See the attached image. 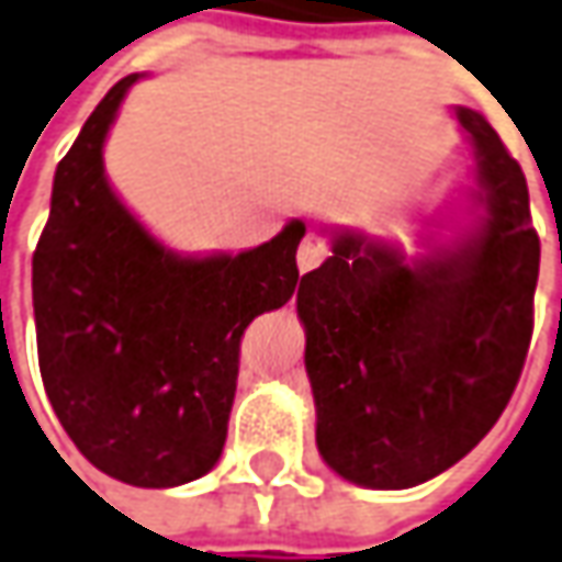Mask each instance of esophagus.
Wrapping results in <instances>:
<instances>
[{
  "label": "esophagus",
  "instance_id": "1",
  "mask_svg": "<svg viewBox=\"0 0 562 562\" xmlns=\"http://www.w3.org/2000/svg\"><path fill=\"white\" fill-rule=\"evenodd\" d=\"M326 255H329V243L319 233H307L301 239V246H297V267H301V273H307L313 267L323 265Z\"/></svg>",
  "mask_w": 562,
  "mask_h": 562
}]
</instances>
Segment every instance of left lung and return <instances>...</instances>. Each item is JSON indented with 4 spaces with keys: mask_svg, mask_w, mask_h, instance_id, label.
I'll return each instance as SVG.
<instances>
[{
    "mask_svg": "<svg viewBox=\"0 0 562 562\" xmlns=\"http://www.w3.org/2000/svg\"><path fill=\"white\" fill-rule=\"evenodd\" d=\"M456 116L476 156L480 227L415 265L338 231L297 289L319 456L369 490H409L468 456L505 412L532 341L541 243L526 175L480 113Z\"/></svg>",
    "mask_w": 562,
    "mask_h": 562,
    "instance_id": "obj_1",
    "label": "left lung"
}]
</instances>
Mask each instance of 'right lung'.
Returning a JSON list of instances; mask_svg holds the SVG:
<instances>
[{"label":"right lung","mask_w":562,"mask_h":562,"mask_svg":"<svg viewBox=\"0 0 562 562\" xmlns=\"http://www.w3.org/2000/svg\"><path fill=\"white\" fill-rule=\"evenodd\" d=\"M135 79L106 91L57 162L33 313L42 384L76 449L113 480L169 490L221 458L243 331L295 295L304 224L239 255L181 258L156 243L104 175Z\"/></svg>","instance_id":"1"}]
</instances>
